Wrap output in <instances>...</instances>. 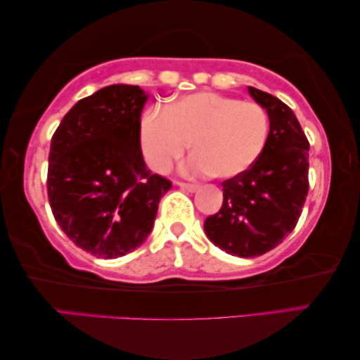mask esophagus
Here are the masks:
<instances>
[{"label": "esophagus", "mask_w": 360, "mask_h": 360, "mask_svg": "<svg viewBox=\"0 0 360 360\" xmlns=\"http://www.w3.org/2000/svg\"><path fill=\"white\" fill-rule=\"evenodd\" d=\"M176 185H179L181 190H186V191H190V193H194V191H198L199 190V185H196V184H186V181H176Z\"/></svg>", "instance_id": "obj_1"}]
</instances>
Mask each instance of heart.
I'll return each instance as SVG.
<instances>
[{"label": "heart", "instance_id": "b5f03b06", "mask_svg": "<svg viewBox=\"0 0 360 360\" xmlns=\"http://www.w3.org/2000/svg\"><path fill=\"white\" fill-rule=\"evenodd\" d=\"M268 135V113L260 103L202 91L172 100L162 111H146L139 145L146 166L166 174L191 143L196 156L190 169L229 180L257 162Z\"/></svg>", "mask_w": 360, "mask_h": 360}]
</instances>
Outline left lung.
<instances>
[{"label":"left lung","instance_id":"left-lung-1","mask_svg":"<svg viewBox=\"0 0 360 360\" xmlns=\"http://www.w3.org/2000/svg\"><path fill=\"white\" fill-rule=\"evenodd\" d=\"M250 96L266 110L269 135L253 166L223 181V205L204 221L217 247L243 258L263 255L293 231L309 190V141L293 111L255 87Z\"/></svg>","mask_w":360,"mask_h":360}]
</instances>
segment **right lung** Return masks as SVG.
Returning <instances> with one entry per match:
<instances>
[{
	"label": "right lung",
	"instance_id": "add662e5",
	"mask_svg": "<svg viewBox=\"0 0 360 360\" xmlns=\"http://www.w3.org/2000/svg\"><path fill=\"white\" fill-rule=\"evenodd\" d=\"M148 96L113 84L81 98L52 135L47 198L62 231L97 258H117L145 243L172 184L151 174L139 145Z\"/></svg>",
	"mask_w": 360,
	"mask_h": 360
}]
</instances>
